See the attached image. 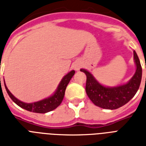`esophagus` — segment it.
<instances>
[{
  "label": "esophagus",
  "instance_id": "obj_1",
  "mask_svg": "<svg viewBox=\"0 0 146 146\" xmlns=\"http://www.w3.org/2000/svg\"><path fill=\"white\" fill-rule=\"evenodd\" d=\"M81 63L80 62H76L75 64H74V65H73V68H74V70L76 71L80 70V67H81Z\"/></svg>",
  "mask_w": 146,
  "mask_h": 146
}]
</instances>
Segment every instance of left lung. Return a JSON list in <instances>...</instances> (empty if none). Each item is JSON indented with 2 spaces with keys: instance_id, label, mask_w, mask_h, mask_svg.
Masks as SVG:
<instances>
[{
  "instance_id": "8db88e82",
  "label": "left lung",
  "mask_w": 146,
  "mask_h": 146,
  "mask_svg": "<svg viewBox=\"0 0 146 146\" xmlns=\"http://www.w3.org/2000/svg\"><path fill=\"white\" fill-rule=\"evenodd\" d=\"M136 72L125 84L109 87L101 84L95 76L86 69H80L86 75V92L95 105L104 109L114 110L130 101L138 91L142 80V66L136 52L133 51ZM146 68V66H145Z\"/></svg>"
}]
</instances>
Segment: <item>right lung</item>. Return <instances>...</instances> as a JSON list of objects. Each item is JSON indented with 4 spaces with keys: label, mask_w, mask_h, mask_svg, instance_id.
Here are the masks:
<instances>
[{
    "label": "right lung",
    "mask_w": 146,
    "mask_h": 146,
    "mask_svg": "<svg viewBox=\"0 0 146 146\" xmlns=\"http://www.w3.org/2000/svg\"><path fill=\"white\" fill-rule=\"evenodd\" d=\"M74 73H75V71L71 70L66 75L64 76L59 85H58L56 91L54 92V93L53 95L46 98L41 100V101L33 102V103H26V102H21L20 100L17 98L9 91V89H7V87L6 86L4 80H3V82H4L5 89L7 90V94L9 95L10 98L13 100V102H15L18 106L25 109L26 111L34 112V113H45L56 109L60 104H61L62 101L64 99L66 86L70 81L71 78L73 77V75H74Z\"/></svg>",
    "instance_id": "right-lung-1"
}]
</instances>
